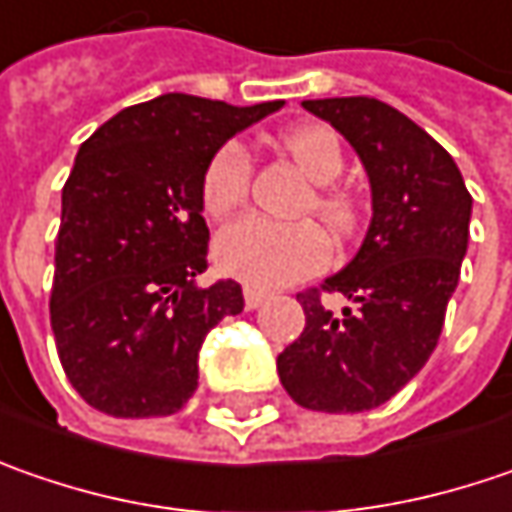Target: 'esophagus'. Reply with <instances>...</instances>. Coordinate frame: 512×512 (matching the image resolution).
Here are the masks:
<instances>
[{"instance_id": "34e87169", "label": "esophagus", "mask_w": 512, "mask_h": 512, "mask_svg": "<svg viewBox=\"0 0 512 512\" xmlns=\"http://www.w3.org/2000/svg\"><path fill=\"white\" fill-rule=\"evenodd\" d=\"M243 298H246V309H260V306L269 300V292L255 289V286H246V289H243Z\"/></svg>"}]
</instances>
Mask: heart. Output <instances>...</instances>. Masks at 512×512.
Masks as SVG:
<instances>
[{
    "mask_svg": "<svg viewBox=\"0 0 512 512\" xmlns=\"http://www.w3.org/2000/svg\"><path fill=\"white\" fill-rule=\"evenodd\" d=\"M283 151L298 168L318 183L309 212L323 220V226L338 237L355 232L358 209L346 191L332 183L344 174V145L329 125H298L280 137ZM252 186V157L246 145L229 140L212 154L200 180V200L212 217H226L240 209ZM217 266L232 278L252 286H283L292 280L321 272L329 263V243L323 232L309 223H278L266 217H243L226 226L214 240Z\"/></svg>",
    "mask_w": 512,
    "mask_h": 512,
    "instance_id": "obj_1",
    "label": "heart"
}]
</instances>
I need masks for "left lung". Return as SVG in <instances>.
<instances>
[{
  "label": "left lung",
  "mask_w": 512,
  "mask_h": 512,
  "mask_svg": "<svg viewBox=\"0 0 512 512\" xmlns=\"http://www.w3.org/2000/svg\"><path fill=\"white\" fill-rule=\"evenodd\" d=\"M303 108L361 157L372 220L358 255L298 295L306 326L278 355L280 384L306 410H375L433 355L467 255L473 197L456 160L387 102L332 97ZM321 291H341L356 309L332 316Z\"/></svg>",
  "instance_id": "left-lung-1"
}]
</instances>
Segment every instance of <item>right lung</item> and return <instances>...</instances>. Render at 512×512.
I'll return each mask as SVG.
<instances>
[{"instance_id":"obj_1","label":"right lung","mask_w":512,"mask_h":512,"mask_svg":"<svg viewBox=\"0 0 512 512\" xmlns=\"http://www.w3.org/2000/svg\"><path fill=\"white\" fill-rule=\"evenodd\" d=\"M280 105L163 94L79 145L62 189L51 329L94 410L154 418L194 395L209 329L243 312L240 283L197 286L209 252L200 180L220 145Z\"/></svg>"}]
</instances>
